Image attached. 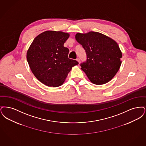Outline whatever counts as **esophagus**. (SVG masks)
<instances>
[{"label":"esophagus","instance_id":"34e87169","mask_svg":"<svg viewBox=\"0 0 146 146\" xmlns=\"http://www.w3.org/2000/svg\"><path fill=\"white\" fill-rule=\"evenodd\" d=\"M76 60L80 64V58H77V59H76Z\"/></svg>","mask_w":146,"mask_h":146}]
</instances>
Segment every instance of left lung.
I'll return each mask as SVG.
<instances>
[{
    "mask_svg": "<svg viewBox=\"0 0 146 146\" xmlns=\"http://www.w3.org/2000/svg\"><path fill=\"white\" fill-rule=\"evenodd\" d=\"M75 38L86 52L87 60L80 65L90 81L100 85L111 81L121 63L122 53L117 42L95 32L77 33Z\"/></svg>",
    "mask_w": 146,
    "mask_h": 146,
    "instance_id": "left-lung-1",
    "label": "left lung"
}]
</instances>
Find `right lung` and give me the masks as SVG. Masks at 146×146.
Here are the masks:
<instances>
[{
    "label": "right lung",
    "instance_id": "obj_1",
    "mask_svg": "<svg viewBox=\"0 0 146 146\" xmlns=\"http://www.w3.org/2000/svg\"><path fill=\"white\" fill-rule=\"evenodd\" d=\"M68 33L47 31L34 39L27 53L33 74L40 82L57 87L64 82L72 68L78 63L68 58L69 50L64 46Z\"/></svg>",
    "mask_w": 146,
    "mask_h": 146
}]
</instances>
